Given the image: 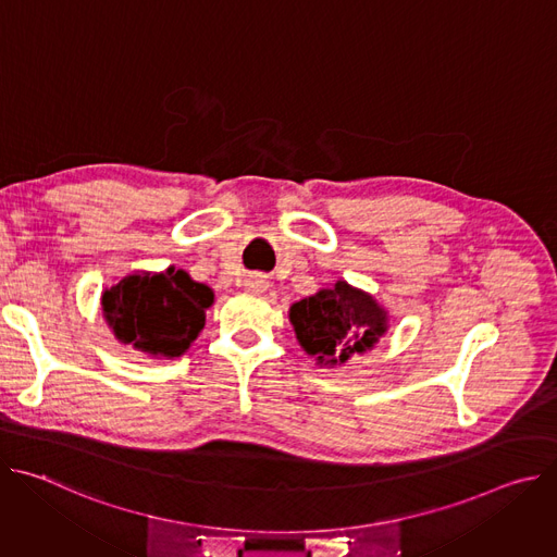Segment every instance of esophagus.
Segmentation results:
<instances>
[{"label":"esophagus","mask_w":557,"mask_h":557,"mask_svg":"<svg viewBox=\"0 0 557 557\" xmlns=\"http://www.w3.org/2000/svg\"><path fill=\"white\" fill-rule=\"evenodd\" d=\"M245 288L251 290V293H262V290L269 288V280H267V275L251 273V275H247V280H245Z\"/></svg>","instance_id":"obj_1"}]
</instances>
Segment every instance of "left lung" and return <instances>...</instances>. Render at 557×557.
<instances>
[{
	"mask_svg": "<svg viewBox=\"0 0 557 557\" xmlns=\"http://www.w3.org/2000/svg\"><path fill=\"white\" fill-rule=\"evenodd\" d=\"M290 324L301 348L317 363H344L372 348L385 333V310L346 282L290 306Z\"/></svg>",
	"mask_w": 557,
	"mask_h": 557,
	"instance_id": "1",
	"label": "left lung"
}]
</instances>
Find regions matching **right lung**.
I'll use <instances>...</instances> for the list:
<instances>
[{"mask_svg":"<svg viewBox=\"0 0 557 557\" xmlns=\"http://www.w3.org/2000/svg\"><path fill=\"white\" fill-rule=\"evenodd\" d=\"M103 314L116 339L134 348L181 357L205 326L213 290L185 271L134 273L103 293Z\"/></svg>","mask_w":557,"mask_h":557,"instance_id":"1","label":"right lung"}]
</instances>
